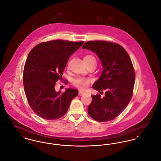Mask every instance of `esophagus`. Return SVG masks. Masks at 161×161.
Segmentation results:
<instances>
[{"mask_svg":"<svg viewBox=\"0 0 161 161\" xmlns=\"http://www.w3.org/2000/svg\"><path fill=\"white\" fill-rule=\"evenodd\" d=\"M85 94V92L83 91H79V95H83Z\"/></svg>","mask_w":161,"mask_h":161,"instance_id":"esophagus-1","label":"esophagus"}]
</instances>
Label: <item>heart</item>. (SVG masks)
I'll use <instances>...</instances> for the list:
<instances>
[{"mask_svg":"<svg viewBox=\"0 0 161 161\" xmlns=\"http://www.w3.org/2000/svg\"><path fill=\"white\" fill-rule=\"evenodd\" d=\"M83 59H84L85 63H89V62H91V61L96 62V59H95V57H93L92 55H86L84 57ZM90 81L91 80L89 78L81 77V78H76L75 80H74L73 83H74V85L76 87H78V89L84 90L89 85Z\"/></svg>","mask_w":161,"mask_h":161,"instance_id":"1","label":"heart"}]
</instances>
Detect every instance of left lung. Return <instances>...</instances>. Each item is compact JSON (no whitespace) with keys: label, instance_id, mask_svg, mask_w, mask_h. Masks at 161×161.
Masks as SVG:
<instances>
[{"label":"left lung","instance_id":"1","mask_svg":"<svg viewBox=\"0 0 161 161\" xmlns=\"http://www.w3.org/2000/svg\"><path fill=\"white\" fill-rule=\"evenodd\" d=\"M95 53L103 67L100 78L92 86L104 97L92 95L88 106L89 115L96 121L108 122L114 119L126 108L132 95L135 72L131 60L121 46L107 41L86 42L82 46Z\"/></svg>","mask_w":161,"mask_h":161}]
</instances>
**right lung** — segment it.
<instances>
[{"label":"right lung","instance_id":"add662e5","mask_svg":"<svg viewBox=\"0 0 161 161\" xmlns=\"http://www.w3.org/2000/svg\"><path fill=\"white\" fill-rule=\"evenodd\" d=\"M84 43L54 40L39 44L29 53L23 73L25 93L32 110L46 120H56L66 113L78 94L74 89L57 92L56 82L70 57Z\"/></svg>","mask_w":161,"mask_h":161}]
</instances>
